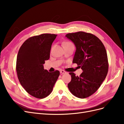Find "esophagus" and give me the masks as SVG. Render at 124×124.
<instances>
[{
	"label": "esophagus",
	"mask_w": 124,
	"mask_h": 124,
	"mask_svg": "<svg viewBox=\"0 0 124 124\" xmlns=\"http://www.w3.org/2000/svg\"><path fill=\"white\" fill-rule=\"evenodd\" d=\"M60 72H61V74H65V73H66V72L65 71V70H61L60 71Z\"/></svg>",
	"instance_id": "1"
}]
</instances>
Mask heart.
<instances>
[{
  "mask_svg": "<svg viewBox=\"0 0 124 124\" xmlns=\"http://www.w3.org/2000/svg\"><path fill=\"white\" fill-rule=\"evenodd\" d=\"M70 44H72L71 43V42H66V43H65L64 46H65V45H70Z\"/></svg>",
  "mask_w": 124,
  "mask_h": 124,
  "instance_id": "1",
  "label": "heart"
}]
</instances>
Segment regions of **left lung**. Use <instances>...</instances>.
<instances>
[{"label": "left lung", "instance_id": "obj_1", "mask_svg": "<svg viewBox=\"0 0 124 124\" xmlns=\"http://www.w3.org/2000/svg\"><path fill=\"white\" fill-rule=\"evenodd\" d=\"M66 37L76 47L73 63L83 70L79 77L69 73L71 80L68 88L78 98H87L98 90L107 77L108 64L106 50L101 40L92 33L78 31Z\"/></svg>", "mask_w": 124, "mask_h": 124}]
</instances>
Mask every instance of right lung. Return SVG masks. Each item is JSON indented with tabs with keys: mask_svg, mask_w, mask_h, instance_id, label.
I'll list each match as a JSON object with an SVG mask.
<instances>
[{
	"mask_svg": "<svg viewBox=\"0 0 124 124\" xmlns=\"http://www.w3.org/2000/svg\"><path fill=\"white\" fill-rule=\"evenodd\" d=\"M57 35L43 33L31 37L18 52L16 70L21 85L29 94L42 99L49 95L59 76V71L49 72L44 69L49 59L52 43Z\"/></svg>",
	"mask_w": 124,
	"mask_h": 124,
	"instance_id": "obj_1",
	"label": "right lung"
}]
</instances>
